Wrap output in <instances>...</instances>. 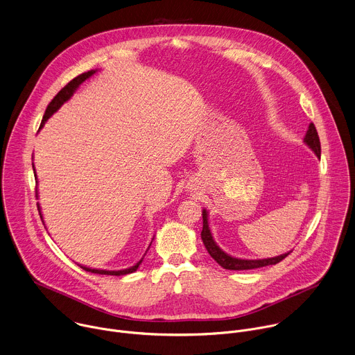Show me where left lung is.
<instances>
[{"instance_id":"left-lung-1","label":"left lung","mask_w":355,"mask_h":355,"mask_svg":"<svg viewBox=\"0 0 355 355\" xmlns=\"http://www.w3.org/2000/svg\"><path fill=\"white\" fill-rule=\"evenodd\" d=\"M304 143L315 153V155L318 158H320V141H319V135H318V131H316V127H315L313 123H311L309 127H308V131L304 137ZM201 239H202V243H204L207 252L209 253V256L214 259L223 268H227V270H252V268H259V267H264V266H270V264H277L291 253V252H288V253L279 254V256H275V257L256 259V260L239 259V257H234V256L225 253L217 245V242L214 241V236H212V234H211L207 209H202Z\"/></svg>"}]
</instances>
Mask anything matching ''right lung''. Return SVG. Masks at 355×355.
Wrapping results in <instances>:
<instances>
[{
	"label": "right lung",
	"mask_w": 355,
	"mask_h": 355,
	"mask_svg": "<svg viewBox=\"0 0 355 355\" xmlns=\"http://www.w3.org/2000/svg\"><path fill=\"white\" fill-rule=\"evenodd\" d=\"M96 73V69H91V71H88V73H84V74H81V76H78L77 78H74L73 81H69L55 96H54V99L49 103V106H47V109H46V112H44V116H43V120H42V123H40V127H39V130L44 125V123L71 98L74 95V92L78 89V87L85 81V80H88V78H91L94 74ZM33 172H35V168H33ZM35 179L37 180V176H36V172H35ZM37 194V193H36ZM37 208H39V214H40V218L43 220V216H42V211H40V205L37 204ZM153 243V242H151ZM151 243H150V246H151ZM150 246H148V249H150ZM147 249V250H148ZM146 256V254H144ZM143 259L144 257H141V260L139 261H137L134 266H131V267H128V268H124V270H101V268H91V267H87V266H81V264H78V266H81V268H84V270H87V271H89V272H95V274H106V275H124V274H130V272H134L137 268H138V266L143 263Z\"/></svg>",
	"instance_id": "1"
}]
</instances>
